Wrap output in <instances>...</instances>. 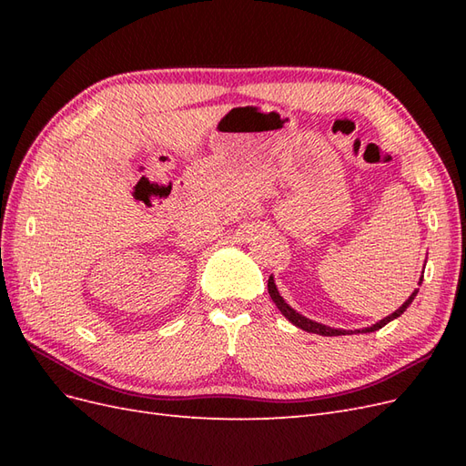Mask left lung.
Returning a JSON list of instances; mask_svg holds the SVG:
<instances>
[{
	"label": "left lung",
	"instance_id": "1",
	"mask_svg": "<svg viewBox=\"0 0 466 466\" xmlns=\"http://www.w3.org/2000/svg\"><path fill=\"white\" fill-rule=\"evenodd\" d=\"M421 279H424V276L420 278V281L418 284H421ZM268 293H270V298H272V301L276 303V307L279 309L281 311V315H284L291 324H295V327L298 329H301V330H307V332H313V334H320V336H344V334H356V332H375V330H379V329H383L387 322H390V320H394L397 317H400L408 307H410V303L414 301V298H416V293H418V289H414L412 291V295L410 298H408L404 303H402V307H399L397 311H394L392 315H389V317H385L383 320H379V322H375L373 327H368V329H361V330H344V329H332V327H327V324H320V322H315V320H311V319H307V317H303V315H299L298 311H295V309H291L286 301H284V298H281L279 295V291H278V288H276V284H274V276H270L268 278Z\"/></svg>",
	"mask_w": 466,
	"mask_h": 466
}]
</instances>
